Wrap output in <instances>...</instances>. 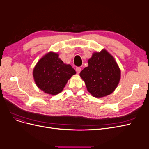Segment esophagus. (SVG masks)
<instances>
[{"mask_svg":"<svg viewBox=\"0 0 149 149\" xmlns=\"http://www.w3.org/2000/svg\"><path fill=\"white\" fill-rule=\"evenodd\" d=\"M76 73L79 74L80 73V71H81V68L80 67H76Z\"/></svg>","mask_w":149,"mask_h":149,"instance_id":"1","label":"esophagus"}]
</instances>
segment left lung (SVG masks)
Segmentation results:
<instances>
[{"instance_id": "left-lung-1", "label": "left lung", "mask_w": 149, "mask_h": 149, "mask_svg": "<svg viewBox=\"0 0 149 149\" xmlns=\"http://www.w3.org/2000/svg\"><path fill=\"white\" fill-rule=\"evenodd\" d=\"M88 62V66L84 68L79 75L88 92L98 98L111 94L120 78V70L113 56L102 49L94 53Z\"/></svg>"}]
</instances>
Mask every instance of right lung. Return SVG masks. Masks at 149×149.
I'll return each instance as SVG.
<instances>
[{
	"mask_svg": "<svg viewBox=\"0 0 149 149\" xmlns=\"http://www.w3.org/2000/svg\"><path fill=\"white\" fill-rule=\"evenodd\" d=\"M56 53L49 52L35 65L33 76L38 88L51 95L61 93L68 81L76 74L70 65L65 64Z\"/></svg>",
	"mask_w": 149,
	"mask_h": 149,
	"instance_id": "obj_1",
	"label": "right lung"
}]
</instances>
